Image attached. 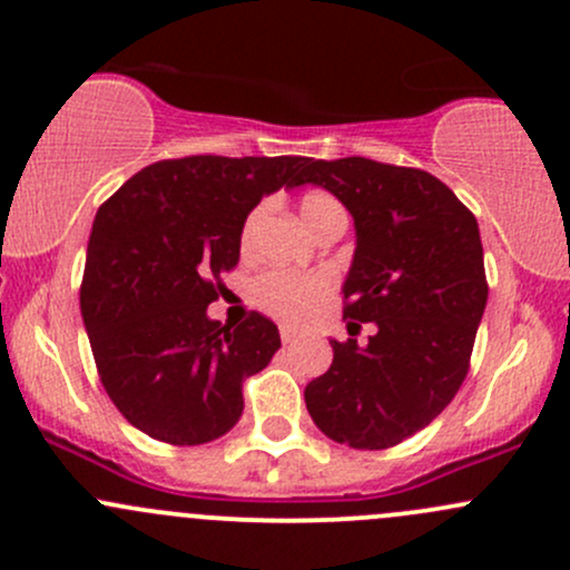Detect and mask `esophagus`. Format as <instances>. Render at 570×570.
I'll return each mask as SVG.
<instances>
[{
  "instance_id": "1",
  "label": "esophagus",
  "mask_w": 570,
  "mask_h": 570,
  "mask_svg": "<svg viewBox=\"0 0 570 570\" xmlns=\"http://www.w3.org/2000/svg\"><path fill=\"white\" fill-rule=\"evenodd\" d=\"M297 338H301V331H297V327H289V325L281 327V342L292 344V342H297Z\"/></svg>"
}]
</instances>
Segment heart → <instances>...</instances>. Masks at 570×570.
<instances>
[{
  "mask_svg": "<svg viewBox=\"0 0 570 570\" xmlns=\"http://www.w3.org/2000/svg\"><path fill=\"white\" fill-rule=\"evenodd\" d=\"M297 209H301V220L308 232L325 217L344 215L338 200L331 198L327 193H306ZM253 226H256V215H250L248 223H245L243 248L250 245ZM327 292H331V278L325 273H264L262 278L253 281V301L286 322H303L312 317L320 303L327 297Z\"/></svg>",
  "mask_w": 570,
  "mask_h": 570,
  "instance_id": "b5f03b06",
  "label": "heart"
}]
</instances>
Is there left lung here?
I'll return each mask as SVG.
<instances>
[{
    "instance_id": "1",
    "label": "left lung",
    "mask_w": 570,
    "mask_h": 570,
    "mask_svg": "<svg viewBox=\"0 0 570 570\" xmlns=\"http://www.w3.org/2000/svg\"><path fill=\"white\" fill-rule=\"evenodd\" d=\"M297 184L325 187L353 215L344 317L377 327L366 344L331 338L333 364L306 386V407L327 439L386 450L428 428L469 372L488 303L480 228L444 181L416 168L306 159Z\"/></svg>"
}]
</instances>
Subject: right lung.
<instances>
[{"label": "right lung", "mask_w": 570, "mask_h": 570, "mask_svg": "<svg viewBox=\"0 0 570 570\" xmlns=\"http://www.w3.org/2000/svg\"><path fill=\"white\" fill-rule=\"evenodd\" d=\"M306 157H184L135 174L96 212L85 262V331L109 400L151 439L195 446L243 416V381L281 347L253 312L243 325L206 314L237 267L248 215L297 187Z\"/></svg>", "instance_id": "obj_1"}]
</instances>
